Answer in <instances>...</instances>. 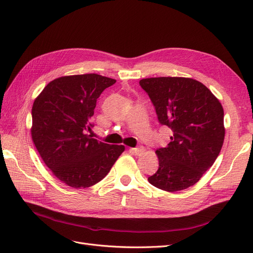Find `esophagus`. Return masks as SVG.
I'll return each mask as SVG.
<instances>
[{
	"instance_id": "obj_1",
	"label": "esophagus",
	"mask_w": 253,
	"mask_h": 253,
	"mask_svg": "<svg viewBox=\"0 0 253 253\" xmlns=\"http://www.w3.org/2000/svg\"><path fill=\"white\" fill-rule=\"evenodd\" d=\"M143 148L142 147H139V148H131L129 149V152H132L133 154H135V155H141L142 153H143Z\"/></svg>"
}]
</instances>
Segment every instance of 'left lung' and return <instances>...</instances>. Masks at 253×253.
Wrapping results in <instances>:
<instances>
[{
  "instance_id": "8db88e82",
  "label": "left lung",
  "mask_w": 253,
  "mask_h": 253,
  "mask_svg": "<svg viewBox=\"0 0 253 253\" xmlns=\"http://www.w3.org/2000/svg\"><path fill=\"white\" fill-rule=\"evenodd\" d=\"M139 84L154 105L159 124L172 131L167 147L155 152L159 166L149 182L168 192L193 186L223 147V106L208 87L191 78H147Z\"/></svg>"
}]
</instances>
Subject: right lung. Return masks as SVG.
Listing matches in <instances>:
<instances>
[{
  "label": "right lung",
  "mask_w": 253,
  "mask_h": 253,
  "mask_svg": "<svg viewBox=\"0 0 253 253\" xmlns=\"http://www.w3.org/2000/svg\"><path fill=\"white\" fill-rule=\"evenodd\" d=\"M115 82L97 74L64 76L49 82L34 102L33 141L52 174L72 188L103 179L125 151V145L87 134L97 99Z\"/></svg>",
  "instance_id": "add662e5"
}]
</instances>
